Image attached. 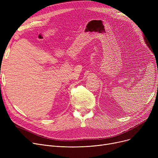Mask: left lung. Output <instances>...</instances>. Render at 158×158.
Wrapping results in <instances>:
<instances>
[{"instance_id": "obj_1", "label": "left lung", "mask_w": 158, "mask_h": 158, "mask_svg": "<svg viewBox=\"0 0 158 158\" xmlns=\"http://www.w3.org/2000/svg\"><path fill=\"white\" fill-rule=\"evenodd\" d=\"M144 39H145V38H144Z\"/></svg>"}]
</instances>
